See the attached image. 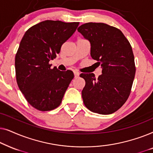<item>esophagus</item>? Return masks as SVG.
Instances as JSON below:
<instances>
[{"label": "esophagus", "instance_id": "1", "mask_svg": "<svg viewBox=\"0 0 153 153\" xmlns=\"http://www.w3.org/2000/svg\"><path fill=\"white\" fill-rule=\"evenodd\" d=\"M74 77L75 78H77L79 76V72H77V71H74Z\"/></svg>", "mask_w": 153, "mask_h": 153}]
</instances>
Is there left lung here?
<instances>
[{"instance_id":"1","label":"left lung","mask_w":153,"mask_h":153,"mask_svg":"<svg viewBox=\"0 0 153 153\" xmlns=\"http://www.w3.org/2000/svg\"><path fill=\"white\" fill-rule=\"evenodd\" d=\"M77 30L90 42L91 57L102 69L97 79L93 73L80 74L85 81L83 103L92 112L113 114L127 101L134 79L130 44L119 29L104 23H86Z\"/></svg>"}]
</instances>
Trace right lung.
<instances>
[{
  "instance_id": "right-lung-1",
  "label": "right lung",
  "mask_w": 153,
  "mask_h": 153,
  "mask_svg": "<svg viewBox=\"0 0 153 153\" xmlns=\"http://www.w3.org/2000/svg\"><path fill=\"white\" fill-rule=\"evenodd\" d=\"M79 22L46 20L25 33L15 56L18 86L31 106L42 111L57 108L74 78L72 71L51 69L49 61L76 31Z\"/></svg>"
}]
</instances>
